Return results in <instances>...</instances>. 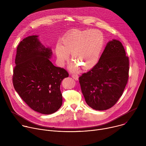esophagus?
Masks as SVG:
<instances>
[{"label":"esophagus","instance_id":"obj_1","mask_svg":"<svg viewBox=\"0 0 146 146\" xmlns=\"http://www.w3.org/2000/svg\"><path fill=\"white\" fill-rule=\"evenodd\" d=\"M72 77L75 80H78V76L77 74H73L72 75Z\"/></svg>","mask_w":146,"mask_h":146}]
</instances>
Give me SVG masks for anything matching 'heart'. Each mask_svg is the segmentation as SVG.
Wrapping results in <instances>:
<instances>
[{"mask_svg": "<svg viewBox=\"0 0 146 146\" xmlns=\"http://www.w3.org/2000/svg\"><path fill=\"white\" fill-rule=\"evenodd\" d=\"M104 43L102 33L94 29L73 31L66 34L55 47L59 64L63 66L69 60V55L74 62L70 68L76 71L91 69L97 64Z\"/></svg>", "mask_w": 146, "mask_h": 146, "instance_id": "obj_1", "label": "heart"}]
</instances>
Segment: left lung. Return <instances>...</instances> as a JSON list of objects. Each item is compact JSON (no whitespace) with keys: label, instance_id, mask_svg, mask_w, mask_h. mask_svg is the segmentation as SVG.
I'll return each instance as SVG.
<instances>
[{"label":"left lung","instance_id":"left-lung-1","mask_svg":"<svg viewBox=\"0 0 146 146\" xmlns=\"http://www.w3.org/2000/svg\"><path fill=\"white\" fill-rule=\"evenodd\" d=\"M129 58L119 41L107 44L98 63L79 77L82 93L87 105L96 110L113 107L127 84Z\"/></svg>","mask_w":146,"mask_h":146}]
</instances>
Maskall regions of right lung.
<instances>
[{"label":"right lung","mask_w":146,"mask_h":146,"mask_svg":"<svg viewBox=\"0 0 146 146\" xmlns=\"http://www.w3.org/2000/svg\"><path fill=\"white\" fill-rule=\"evenodd\" d=\"M38 36L24 38L18 44L13 83L19 96L33 110L43 114L56 112L62 105L60 82L68 72L50 60V48L41 44Z\"/></svg>","instance_id":"1"}]
</instances>
